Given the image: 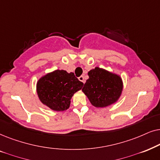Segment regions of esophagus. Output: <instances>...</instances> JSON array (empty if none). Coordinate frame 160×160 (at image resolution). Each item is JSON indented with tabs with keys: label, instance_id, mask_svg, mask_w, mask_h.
I'll use <instances>...</instances> for the list:
<instances>
[{
	"label": "esophagus",
	"instance_id": "obj_1",
	"mask_svg": "<svg viewBox=\"0 0 160 160\" xmlns=\"http://www.w3.org/2000/svg\"><path fill=\"white\" fill-rule=\"evenodd\" d=\"M78 79H79V80H80V81L82 82H83V83H85V82H86V80H85V78H84L83 76L79 77Z\"/></svg>",
	"mask_w": 160,
	"mask_h": 160
}]
</instances>
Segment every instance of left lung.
I'll return each mask as SVG.
<instances>
[{
    "label": "left lung",
    "mask_w": 160,
    "mask_h": 160,
    "mask_svg": "<svg viewBox=\"0 0 160 160\" xmlns=\"http://www.w3.org/2000/svg\"><path fill=\"white\" fill-rule=\"evenodd\" d=\"M89 78L82 91L97 108H105L116 102L123 89L121 78L103 69L96 67L88 72Z\"/></svg>",
    "instance_id": "1"
}]
</instances>
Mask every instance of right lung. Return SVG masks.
I'll list each match as a JSON object with an SVG mask.
<instances>
[{
	"mask_svg": "<svg viewBox=\"0 0 160 160\" xmlns=\"http://www.w3.org/2000/svg\"><path fill=\"white\" fill-rule=\"evenodd\" d=\"M82 86L72 72L55 70L39 79L37 91L44 105L55 111H63L69 108L72 96Z\"/></svg>",
	"mask_w": 160,
	"mask_h": 160,
	"instance_id": "1",
	"label": "right lung"
}]
</instances>
